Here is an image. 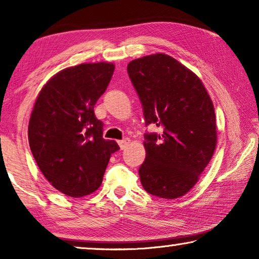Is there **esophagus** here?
I'll return each mask as SVG.
<instances>
[{"label":"esophagus","mask_w":259,"mask_h":259,"mask_svg":"<svg viewBox=\"0 0 259 259\" xmlns=\"http://www.w3.org/2000/svg\"><path fill=\"white\" fill-rule=\"evenodd\" d=\"M129 143H130L129 138H124L122 140H119V145L121 147V150H124V148L129 145Z\"/></svg>","instance_id":"obj_1"}]
</instances>
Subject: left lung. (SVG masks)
I'll list each match as a JSON object with an SVG mask.
<instances>
[{
  "label": "left lung",
  "instance_id": "8db88e82",
  "mask_svg": "<svg viewBox=\"0 0 259 259\" xmlns=\"http://www.w3.org/2000/svg\"><path fill=\"white\" fill-rule=\"evenodd\" d=\"M126 71L145 124L161 128L160 134L144 135L146 159L138 171L140 183L162 199L183 196L199 181L216 148L211 99L200 78L168 55L135 59Z\"/></svg>",
  "mask_w": 259,
  "mask_h": 259
}]
</instances>
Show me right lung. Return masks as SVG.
<instances>
[{
  "label": "right lung",
  "instance_id": "right-lung-1",
  "mask_svg": "<svg viewBox=\"0 0 259 259\" xmlns=\"http://www.w3.org/2000/svg\"><path fill=\"white\" fill-rule=\"evenodd\" d=\"M114 65L81 64L63 69L42 88L28 124L30 151L56 190L81 198L102 185L109 157L120 147L103 138L94 107Z\"/></svg>",
  "mask_w": 259,
  "mask_h": 259
}]
</instances>
